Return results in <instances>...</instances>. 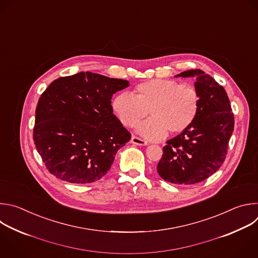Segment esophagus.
Returning a JSON list of instances; mask_svg holds the SVG:
<instances>
[{
  "label": "esophagus",
  "instance_id": "obj_1",
  "mask_svg": "<svg viewBox=\"0 0 258 258\" xmlns=\"http://www.w3.org/2000/svg\"><path fill=\"white\" fill-rule=\"evenodd\" d=\"M131 142L133 144H136V145H140V146H143V145H147V141L138 137V136H132L131 137Z\"/></svg>",
  "mask_w": 258,
  "mask_h": 258
}]
</instances>
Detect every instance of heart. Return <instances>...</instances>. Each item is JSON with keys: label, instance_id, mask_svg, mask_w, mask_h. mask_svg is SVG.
Listing matches in <instances>:
<instances>
[{"label": "heart", "instance_id": "heart-1", "mask_svg": "<svg viewBox=\"0 0 258 258\" xmlns=\"http://www.w3.org/2000/svg\"><path fill=\"white\" fill-rule=\"evenodd\" d=\"M135 96L123 92L113 100V109L123 125L135 126L148 114L151 118L139 124L144 137L160 140L168 132L179 134L189 128L197 117L200 96L191 84L176 80L151 79L134 88Z\"/></svg>", "mask_w": 258, "mask_h": 258}]
</instances>
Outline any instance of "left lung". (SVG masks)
<instances>
[{"label":"left lung","mask_w":258,"mask_h":258,"mask_svg":"<svg viewBox=\"0 0 258 258\" xmlns=\"http://www.w3.org/2000/svg\"><path fill=\"white\" fill-rule=\"evenodd\" d=\"M176 77H195L200 102L192 125L167 141L158 164L167 182L190 185L216 173L226 160L234 130V114L226 90L202 70H188Z\"/></svg>","instance_id":"obj_1"}]
</instances>
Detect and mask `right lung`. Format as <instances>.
<instances>
[{"mask_svg": "<svg viewBox=\"0 0 258 258\" xmlns=\"http://www.w3.org/2000/svg\"><path fill=\"white\" fill-rule=\"evenodd\" d=\"M129 86L123 79L80 72L60 77L40 95L33 141L48 172L75 184L104 177L130 132L113 114L114 93Z\"/></svg>", "mask_w": 258, "mask_h": 258, "instance_id": "right-lung-1", "label": "right lung"}]
</instances>
